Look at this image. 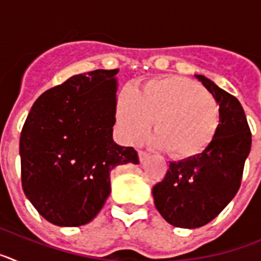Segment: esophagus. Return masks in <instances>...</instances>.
Instances as JSON below:
<instances>
[{"label": "esophagus", "instance_id": "obj_1", "mask_svg": "<svg viewBox=\"0 0 261 261\" xmlns=\"http://www.w3.org/2000/svg\"><path fill=\"white\" fill-rule=\"evenodd\" d=\"M138 158H140V162L142 163V162H145L147 158H149V154L144 150H140L138 151Z\"/></svg>", "mask_w": 261, "mask_h": 261}]
</instances>
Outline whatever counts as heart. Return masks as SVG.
Wrapping results in <instances>:
<instances>
[{
    "label": "heart",
    "mask_w": 261,
    "mask_h": 261,
    "mask_svg": "<svg viewBox=\"0 0 261 261\" xmlns=\"http://www.w3.org/2000/svg\"><path fill=\"white\" fill-rule=\"evenodd\" d=\"M116 116L121 135L132 144L141 141L154 119V144L174 158L188 159L211 146L221 112L213 95L196 82L168 75L120 93Z\"/></svg>",
    "instance_id": "heart-1"
}]
</instances>
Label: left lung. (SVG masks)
I'll return each instance as SVG.
<instances>
[{
  "label": "left lung",
  "mask_w": 261,
  "mask_h": 261,
  "mask_svg": "<svg viewBox=\"0 0 261 261\" xmlns=\"http://www.w3.org/2000/svg\"><path fill=\"white\" fill-rule=\"evenodd\" d=\"M195 77L220 105L217 135L204 153L170 162L165 179L153 187L156 211L170 225L181 229L206 225L234 199L251 150L250 126L238 99L209 78Z\"/></svg>",
  "instance_id": "left-lung-1"
}]
</instances>
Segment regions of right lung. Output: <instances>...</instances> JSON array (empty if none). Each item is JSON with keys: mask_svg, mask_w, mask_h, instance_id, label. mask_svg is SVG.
<instances>
[{"mask_svg": "<svg viewBox=\"0 0 261 261\" xmlns=\"http://www.w3.org/2000/svg\"><path fill=\"white\" fill-rule=\"evenodd\" d=\"M119 69L77 74L41 94L19 141L23 192L48 222L86 225L111 193V171L138 165L112 138Z\"/></svg>", "mask_w": 261, "mask_h": 261, "instance_id": "obj_1", "label": "right lung"}]
</instances>
